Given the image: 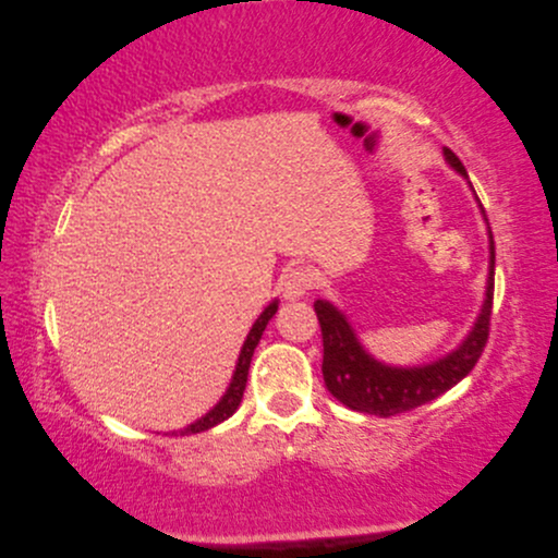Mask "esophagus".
I'll return each mask as SVG.
<instances>
[{
  "label": "esophagus",
  "instance_id": "34e87169",
  "mask_svg": "<svg viewBox=\"0 0 558 558\" xmlns=\"http://www.w3.org/2000/svg\"><path fill=\"white\" fill-rule=\"evenodd\" d=\"M314 271L306 269V267H291L284 277H281V291H284L287 299H301L308 291L314 289Z\"/></svg>",
  "mask_w": 558,
  "mask_h": 558
}]
</instances>
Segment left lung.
<instances>
[{
  "mask_svg": "<svg viewBox=\"0 0 558 558\" xmlns=\"http://www.w3.org/2000/svg\"><path fill=\"white\" fill-rule=\"evenodd\" d=\"M445 158L462 178H468L460 158L450 148H445ZM492 299H495V240H492L489 232L487 296L477 322H474V328L468 339L452 353H447L445 359L427 365H415V368H392V365L380 363L365 353L359 336L353 333L351 324L345 322L339 308L318 299L314 312L318 316V324H322V371L328 392L336 400H341L345 408L380 417L408 413V410L430 403L437 396H442L445 390L458 386L474 368V363L480 361L489 339Z\"/></svg>",
  "mask_w": 558,
  "mask_h": 558,
  "instance_id": "obj_1",
  "label": "left lung"
}]
</instances>
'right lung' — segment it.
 <instances>
[{
	"label": "right lung",
	"mask_w": 558,
	"mask_h": 558,
	"mask_svg": "<svg viewBox=\"0 0 558 558\" xmlns=\"http://www.w3.org/2000/svg\"><path fill=\"white\" fill-rule=\"evenodd\" d=\"M277 308H279V301H271V304L259 314L257 322H254L252 331H250V336H246V341H244L242 351H240V361H236V368H234V376H232L230 388H227L222 400H219V403H217L213 410H209L207 415L195 420L193 425H187V427H182V430H178L180 435L205 433V430H209V427L225 423V420L230 417L236 408H240L242 396H244V388H246V376H250V363H252L254 349H257V343H259V339H262L264 328H267L269 318H271L274 314H277ZM178 433H175V435H178Z\"/></svg>",
	"instance_id": "1"
}]
</instances>
